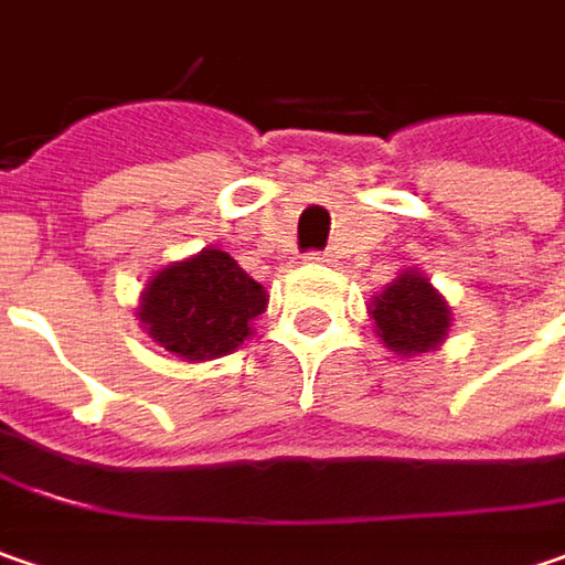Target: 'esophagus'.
<instances>
[{
  "instance_id": "1",
  "label": "esophagus",
  "mask_w": 565,
  "mask_h": 565,
  "mask_svg": "<svg viewBox=\"0 0 565 565\" xmlns=\"http://www.w3.org/2000/svg\"><path fill=\"white\" fill-rule=\"evenodd\" d=\"M307 262H312V265H329L331 253H322V249H312V253H307Z\"/></svg>"
}]
</instances>
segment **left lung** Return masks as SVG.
<instances>
[{
    "label": "left lung",
    "mask_w": 565,
    "mask_h": 565,
    "mask_svg": "<svg viewBox=\"0 0 565 565\" xmlns=\"http://www.w3.org/2000/svg\"><path fill=\"white\" fill-rule=\"evenodd\" d=\"M373 319L395 354H427L446 338L449 307L424 275L405 271L373 300Z\"/></svg>",
    "instance_id": "8db88e82"
}]
</instances>
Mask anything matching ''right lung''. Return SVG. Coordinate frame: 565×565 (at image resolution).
Returning a JSON list of instances; mask_svg holds the SVG:
<instances>
[{
    "label": "right lung",
    "mask_w": 565,
    "mask_h": 565,
    "mask_svg": "<svg viewBox=\"0 0 565 565\" xmlns=\"http://www.w3.org/2000/svg\"><path fill=\"white\" fill-rule=\"evenodd\" d=\"M268 297L221 249L177 262L145 287L138 319L160 348L183 360H214L236 351Z\"/></svg>",
    "instance_id": "obj_1"
}]
</instances>
